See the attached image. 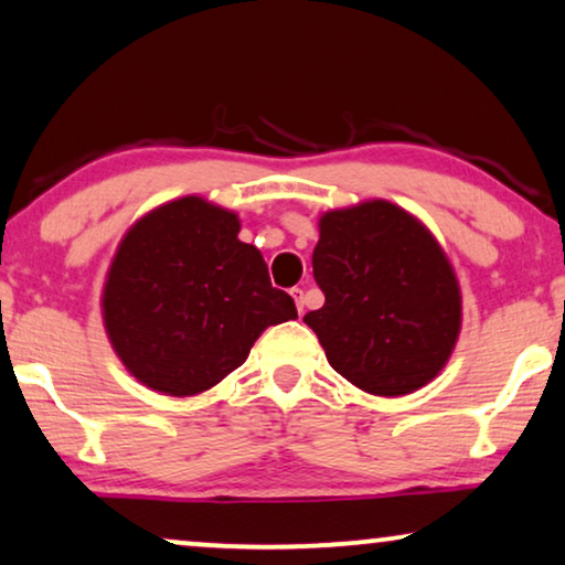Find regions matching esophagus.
Here are the masks:
<instances>
[{"label": "esophagus", "mask_w": 565, "mask_h": 565, "mask_svg": "<svg viewBox=\"0 0 565 565\" xmlns=\"http://www.w3.org/2000/svg\"><path fill=\"white\" fill-rule=\"evenodd\" d=\"M290 296L296 298V306H298V313H302V290L300 288H292Z\"/></svg>", "instance_id": "obj_1"}]
</instances>
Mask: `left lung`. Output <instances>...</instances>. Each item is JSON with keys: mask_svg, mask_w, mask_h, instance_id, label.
Masks as SVG:
<instances>
[{"mask_svg": "<svg viewBox=\"0 0 565 565\" xmlns=\"http://www.w3.org/2000/svg\"><path fill=\"white\" fill-rule=\"evenodd\" d=\"M306 313L341 377L370 395H411L444 370L461 331V290L446 252L395 203L374 199L318 222Z\"/></svg>", "mask_w": 565, "mask_h": 565, "instance_id": "8db88e82", "label": "left lung"}]
</instances>
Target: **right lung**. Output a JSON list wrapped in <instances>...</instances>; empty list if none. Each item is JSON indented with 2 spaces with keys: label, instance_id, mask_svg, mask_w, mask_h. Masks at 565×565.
Here are the masks:
<instances>
[{
  "label": "right lung",
  "instance_id": "1",
  "mask_svg": "<svg viewBox=\"0 0 565 565\" xmlns=\"http://www.w3.org/2000/svg\"><path fill=\"white\" fill-rule=\"evenodd\" d=\"M102 310L129 374L170 397L214 387L267 326L298 318L259 249L239 242V216L199 195L162 203L129 228Z\"/></svg>",
  "mask_w": 565,
  "mask_h": 565
}]
</instances>
